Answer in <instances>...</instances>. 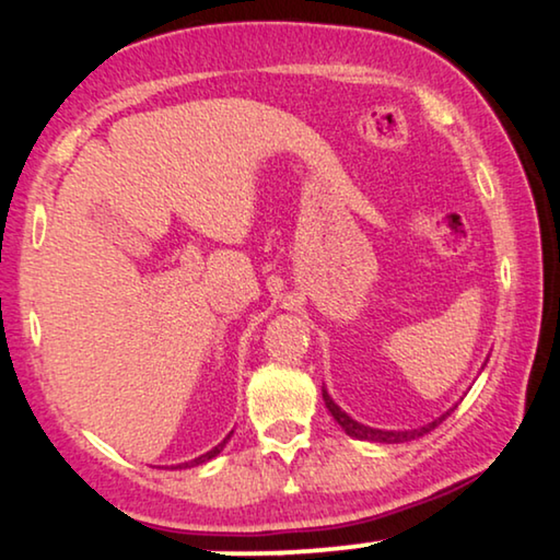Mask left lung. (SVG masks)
<instances>
[{"label": "left lung", "instance_id": "1", "mask_svg": "<svg viewBox=\"0 0 560 560\" xmlns=\"http://www.w3.org/2000/svg\"><path fill=\"white\" fill-rule=\"evenodd\" d=\"M481 370H485V366H481ZM324 402H326L328 412H331V416H334L336 423H339V425L343 428V433L351 435V439H357V441H370V443H405V441L420 439V435L431 433L435 425H441L443 420H446V418L451 416V412H454V408H456V405H454V408H448L446 412H443V416L431 420V423H428V425L408 428V431H385V428L364 425V423H359V420L351 418L347 410H341V405L334 402V397L328 395L326 387H324Z\"/></svg>", "mask_w": 560, "mask_h": 560}]
</instances>
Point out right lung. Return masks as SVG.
<instances>
[{
	"label": "right lung",
	"mask_w": 560,
	"mask_h": 560,
	"mask_svg": "<svg viewBox=\"0 0 560 560\" xmlns=\"http://www.w3.org/2000/svg\"><path fill=\"white\" fill-rule=\"evenodd\" d=\"M234 433V431H232ZM232 433L226 435L224 441L219 443V446H213L211 451H206V454H201V456H196V458H190V462H183V464H175V469H190V466H201V464H206V462H211L213 456H219L221 451H224V446L229 443V439H232Z\"/></svg>",
	"instance_id": "add662e5"
}]
</instances>
